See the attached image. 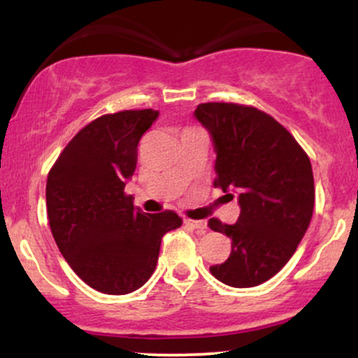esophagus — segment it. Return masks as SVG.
<instances>
[{"label":"esophagus","mask_w":358,"mask_h":358,"mask_svg":"<svg viewBox=\"0 0 358 358\" xmlns=\"http://www.w3.org/2000/svg\"><path fill=\"white\" fill-rule=\"evenodd\" d=\"M185 225L190 229H195L196 232L203 234L205 229H207V222L205 220H190V219H185Z\"/></svg>","instance_id":"esophagus-1"}]
</instances>
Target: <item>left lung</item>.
Returning a JSON list of instances; mask_svg holds the SVG:
<instances>
[{
    "label": "left lung",
    "mask_w": 358,
    "mask_h": 358,
    "mask_svg": "<svg viewBox=\"0 0 358 358\" xmlns=\"http://www.w3.org/2000/svg\"><path fill=\"white\" fill-rule=\"evenodd\" d=\"M195 117L217 151L213 187L239 193L234 225L208 227L231 237V256L210 273L234 287H252L282 269L305 236L315 207L310 158L293 134L264 110L234 102H205ZM232 195V193H229Z\"/></svg>",
    "instance_id": "1"
}]
</instances>
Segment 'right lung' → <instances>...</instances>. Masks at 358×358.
I'll return each instance as SVG.
<instances>
[{"label": "right lung", "mask_w": 358, "mask_h": 358, "mask_svg": "<svg viewBox=\"0 0 358 358\" xmlns=\"http://www.w3.org/2000/svg\"><path fill=\"white\" fill-rule=\"evenodd\" d=\"M158 110L134 109L94 119L64 148L47 178L48 224L57 248L85 285L127 294L151 278L159 244L182 219L145 213L124 192L138 143Z\"/></svg>", "instance_id": "add662e5"}]
</instances>
